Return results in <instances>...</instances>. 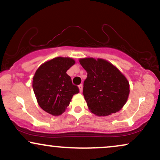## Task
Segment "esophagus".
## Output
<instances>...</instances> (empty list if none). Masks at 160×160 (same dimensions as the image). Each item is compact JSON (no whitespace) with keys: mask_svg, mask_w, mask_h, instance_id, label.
<instances>
[{"mask_svg":"<svg viewBox=\"0 0 160 160\" xmlns=\"http://www.w3.org/2000/svg\"><path fill=\"white\" fill-rule=\"evenodd\" d=\"M78 87H79V89H80V92H81L82 91V84H80V85L78 86Z\"/></svg>","mask_w":160,"mask_h":160,"instance_id":"esophagus-1","label":"esophagus"}]
</instances>
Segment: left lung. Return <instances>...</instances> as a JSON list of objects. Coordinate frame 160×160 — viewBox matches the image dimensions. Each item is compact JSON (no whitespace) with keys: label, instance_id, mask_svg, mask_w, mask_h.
<instances>
[{"label":"left lung","instance_id":"obj_1","mask_svg":"<svg viewBox=\"0 0 160 160\" xmlns=\"http://www.w3.org/2000/svg\"><path fill=\"white\" fill-rule=\"evenodd\" d=\"M80 63L87 72L82 94L92 113L101 117L120 111L129 94V83L124 75L102 58H81Z\"/></svg>","mask_w":160,"mask_h":160}]
</instances>
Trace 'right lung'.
Segmentation results:
<instances>
[{
	"label": "right lung",
	"mask_w": 160,
	"mask_h": 160,
	"mask_svg": "<svg viewBox=\"0 0 160 160\" xmlns=\"http://www.w3.org/2000/svg\"><path fill=\"white\" fill-rule=\"evenodd\" d=\"M71 58L57 57L42 64L33 78L32 87L40 107L53 116L65 111L79 88L66 72L74 65Z\"/></svg>",
	"instance_id": "add662e5"
}]
</instances>
